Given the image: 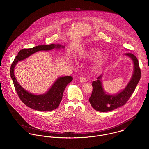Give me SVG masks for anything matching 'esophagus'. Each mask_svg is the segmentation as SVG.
Instances as JSON below:
<instances>
[{
  "label": "esophagus",
  "instance_id": "1",
  "mask_svg": "<svg viewBox=\"0 0 149 149\" xmlns=\"http://www.w3.org/2000/svg\"><path fill=\"white\" fill-rule=\"evenodd\" d=\"M79 79H80V81L81 82H82V83H84V82H85L86 81V78H85V77L84 75L80 76Z\"/></svg>",
  "mask_w": 149,
  "mask_h": 149
}]
</instances>
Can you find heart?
Here are the masks:
<instances>
[{
    "label": "heart",
    "mask_w": 149,
    "mask_h": 149,
    "mask_svg": "<svg viewBox=\"0 0 149 149\" xmlns=\"http://www.w3.org/2000/svg\"><path fill=\"white\" fill-rule=\"evenodd\" d=\"M101 51L96 48H89L84 50L82 53L81 56L85 58L96 57L101 54ZM108 57L104 54L98 57L95 61V67L96 69H100L106 62L107 61Z\"/></svg>",
    "instance_id": "heart-1"
}]
</instances>
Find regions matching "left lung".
<instances>
[{
  "mask_svg": "<svg viewBox=\"0 0 149 149\" xmlns=\"http://www.w3.org/2000/svg\"><path fill=\"white\" fill-rule=\"evenodd\" d=\"M133 60L134 71L131 79L127 87L116 95H110L105 93L101 83L102 74L100 75L97 81H93V90L89 98V102L94 109L100 112H107L125 105L132 95L141 78V69L137 57L132 53H125Z\"/></svg>",
  "mask_w": 149,
  "mask_h": 149,
  "instance_id": "1",
  "label": "left lung"
}]
</instances>
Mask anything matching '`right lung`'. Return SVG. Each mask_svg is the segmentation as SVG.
Wrapping results in <instances>:
<instances>
[{
	"instance_id": "1",
	"label": "right lung",
	"mask_w": 149,
	"mask_h": 149,
	"mask_svg": "<svg viewBox=\"0 0 149 149\" xmlns=\"http://www.w3.org/2000/svg\"><path fill=\"white\" fill-rule=\"evenodd\" d=\"M64 48V46L60 44H52L45 45H38L31 48L23 49L19 51L10 66V77L13 82L18 96L21 101L28 106L35 110L40 111H49L57 108L62 98L63 91L67 85L72 80L70 76L58 78L49 91L41 95H35L22 87L18 83L14 75V68L18 61L24 60L39 51H49L53 48Z\"/></svg>"
}]
</instances>
